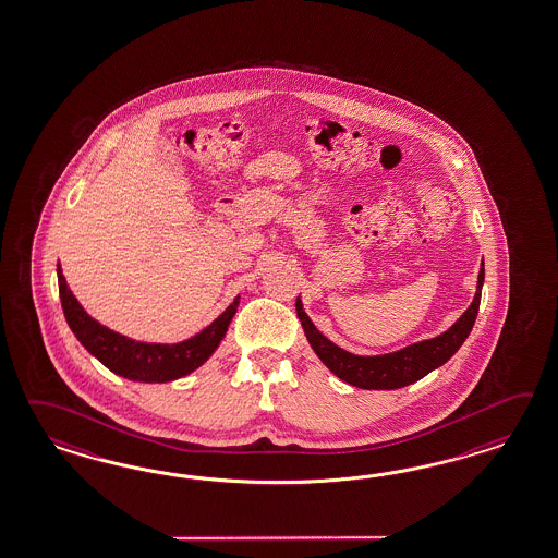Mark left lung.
I'll use <instances>...</instances> for the list:
<instances>
[{
    "mask_svg": "<svg viewBox=\"0 0 558 558\" xmlns=\"http://www.w3.org/2000/svg\"><path fill=\"white\" fill-rule=\"evenodd\" d=\"M482 284H484V262H482V268L477 274L474 302L458 318V323L453 327L435 339L422 340V342H415L397 353L380 354V356H359V354L342 351L323 332L316 330L311 318L302 311L300 300H296V313H299L304 335L311 342L314 353L318 354V359L339 379L347 380L359 389H399L409 383L422 379L429 371L441 367L446 361L458 353V349L462 347L463 340L468 339V335L472 332V327L476 323L480 299H482Z\"/></svg>",
    "mask_w": 558,
    "mask_h": 558,
    "instance_id": "obj_1",
    "label": "left lung"
}]
</instances>
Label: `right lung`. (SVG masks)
Wrapping results in <instances>:
<instances>
[{"label":"right lung","instance_id":"1","mask_svg":"<svg viewBox=\"0 0 558 558\" xmlns=\"http://www.w3.org/2000/svg\"><path fill=\"white\" fill-rule=\"evenodd\" d=\"M58 288L66 323L81 340L82 347L110 368L112 373L124 379L143 380V383H167L190 375L191 371L202 367L205 361L218 349L219 342L226 337L231 318L238 311L240 296L219 314L218 318L204 328L193 339L183 340L178 344H150L126 339L123 335L102 327L90 318L86 311L70 292L66 278L58 264Z\"/></svg>","mask_w":558,"mask_h":558}]
</instances>
